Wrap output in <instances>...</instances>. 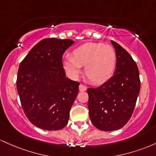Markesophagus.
Returning <instances> with one entry per match:
<instances>
[{
	"label": "esophagus",
	"mask_w": 156,
	"mask_h": 156,
	"mask_svg": "<svg viewBox=\"0 0 156 156\" xmlns=\"http://www.w3.org/2000/svg\"><path fill=\"white\" fill-rule=\"evenodd\" d=\"M79 90H80V91H85L87 90V87L83 84H80V86H79Z\"/></svg>",
	"instance_id": "esophagus-1"
}]
</instances>
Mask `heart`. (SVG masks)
<instances>
[{"label":"heart","instance_id":"b5f03b06","mask_svg":"<svg viewBox=\"0 0 156 156\" xmlns=\"http://www.w3.org/2000/svg\"><path fill=\"white\" fill-rule=\"evenodd\" d=\"M62 65L70 77L76 79L85 71L94 83H102L113 76L116 66V55L113 47L101 43H86L67 55L62 59Z\"/></svg>","mask_w":156,"mask_h":156}]
</instances>
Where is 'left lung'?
<instances>
[{
	"label": "left lung",
	"instance_id": "1",
	"mask_svg": "<svg viewBox=\"0 0 156 156\" xmlns=\"http://www.w3.org/2000/svg\"><path fill=\"white\" fill-rule=\"evenodd\" d=\"M111 43L116 55L113 76L101 86L87 90L90 121L103 131L119 130L127 124L140 91L137 65L125 48L113 40Z\"/></svg>",
	"mask_w": 156,
	"mask_h": 156
}]
</instances>
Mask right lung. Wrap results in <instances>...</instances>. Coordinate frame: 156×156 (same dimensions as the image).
Masks as SVG:
<instances>
[{
    "label": "right lung",
    "mask_w": 156,
    "mask_h": 156,
    "mask_svg": "<svg viewBox=\"0 0 156 156\" xmlns=\"http://www.w3.org/2000/svg\"><path fill=\"white\" fill-rule=\"evenodd\" d=\"M73 43L69 39L42 40L19 66L17 90L23 110L43 130H60L69 122L80 83L66 77L62 57Z\"/></svg>",
    "instance_id": "add662e5"
}]
</instances>
